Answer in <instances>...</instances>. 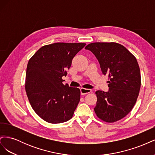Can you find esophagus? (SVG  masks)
Here are the masks:
<instances>
[{
	"instance_id": "34e87169",
	"label": "esophagus",
	"mask_w": 155,
	"mask_h": 155,
	"mask_svg": "<svg viewBox=\"0 0 155 155\" xmlns=\"http://www.w3.org/2000/svg\"><path fill=\"white\" fill-rule=\"evenodd\" d=\"M92 92V91L91 89H87V88H81V95H85L87 94L91 93Z\"/></svg>"
}]
</instances>
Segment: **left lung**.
Listing matches in <instances>:
<instances>
[{
  "mask_svg": "<svg viewBox=\"0 0 155 155\" xmlns=\"http://www.w3.org/2000/svg\"><path fill=\"white\" fill-rule=\"evenodd\" d=\"M85 49L94 54L103 74L109 77V91L96 92L97 116L108 123L122 119L133 109L141 86L137 59L123 45L116 43H93Z\"/></svg>",
  "mask_w": 155,
  "mask_h": 155,
  "instance_id": "obj_1",
  "label": "left lung"
}]
</instances>
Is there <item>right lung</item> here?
Wrapping results in <instances>:
<instances>
[{
    "mask_svg": "<svg viewBox=\"0 0 155 155\" xmlns=\"http://www.w3.org/2000/svg\"><path fill=\"white\" fill-rule=\"evenodd\" d=\"M85 43H56L42 46L28 63L25 89L32 109L50 124L65 122L73 116L80 90L63 85L72 59Z\"/></svg>",
    "mask_w": 155,
    "mask_h": 155,
    "instance_id": "1",
    "label": "right lung"
}]
</instances>
